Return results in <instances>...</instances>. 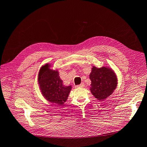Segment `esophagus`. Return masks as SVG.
<instances>
[{
	"label": "esophagus",
	"mask_w": 147,
	"mask_h": 147,
	"mask_svg": "<svg viewBox=\"0 0 147 147\" xmlns=\"http://www.w3.org/2000/svg\"><path fill=\"white\" fill-rule=\"evenodd\" d=\"M84 86V84H83V83H82V84H80V85H77V86H76V87H77V88H79V87H83Z\"/></svg>",
	"instance_id": "1"
}]
</instances>
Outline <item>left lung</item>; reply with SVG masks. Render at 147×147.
<instances>
[{"instance_id":"obj_1","label":"left lung","mask_w":147,"mask_h":147,"mask_svg":"<svg viewBox=\"0 0 147 147\" xmlns=\"http://www.w3.org/2000/svg\"><path fill=\"white\" fill-rule=\"evenodd\" d=\"M90 90L96 99L103 101L111 95L118 84V79L111 68L93 66L89 75Z\"/></svg>"}]
</instances>
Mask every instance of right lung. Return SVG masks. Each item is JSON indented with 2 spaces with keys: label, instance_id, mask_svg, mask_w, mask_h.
I'll return each mask as SVG.
<instances>
[{
  "label": "right lung",
  "instance_id": "add662e5",
  "mask_svg": "<svg viewBox=\"0 0 147 147\" xmlns=\"http://www.w3.org/2000/svg\"><path fill=\"white\" fill-rule=\"evenodd\" d=\"M50 64L42 65L38 73V81L44 98L53 103L63 105L68 99L71 86H64L58 70H53Z\"/></svg>",
  "mask_w": 147,
  "mask_h": 147
}]
</instances>
